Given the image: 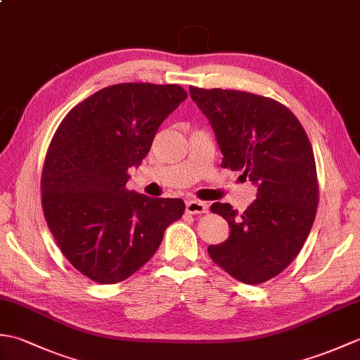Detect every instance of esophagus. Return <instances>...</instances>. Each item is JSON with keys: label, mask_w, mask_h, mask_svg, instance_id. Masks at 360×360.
I'll return each mask as SVG.
<instances>
[{"label": "esophagus", "mask_w": 360, "mask_h": 360, "mask_svg": "<svg viewBox=\"0 0 360 360\" xmlns=\"http://www.w3.org/2000/svg\"><path fill=\"white\" fill-rule=\"evenodd\" d=\"M209 205L202 202V201H198V200H188L186 202V210L190 215H196V213H207Z\"/></svg>", "instance_id": "obj_1"}]
</instances>
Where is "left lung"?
<instances>
[{
  "label": "left lung",
  "instance_id": "obj_1",
  "mask_svg": "<svg viewBox=\"0 0 360 360\" xmlns=\"http://www.w3.org/2000/svg\"><path fill=\"white\" fill-rule=\"evenodd\" d=\"M209 119L224 168L258 186L243 213L215 202L212 212L231 226L229 238L209 255L233 278L259 285L277 277L302 250L316 219L319 181L312 145L288 106L235 89L190 86Z\"/></svg>",
  "mask_w": 360,
  "mask_h": 360
}]
</instances>
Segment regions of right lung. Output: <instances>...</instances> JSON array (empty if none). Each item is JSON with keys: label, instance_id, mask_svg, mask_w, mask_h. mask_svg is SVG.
<instances>
[{"label": "right lung", "instance_id": "1", "mask_svg": "<svg viewBox=\"0 0 360 360\" xmlns=\"http://www.w3.org/2000/svg\"><path fill=\"white\" fill-rule=\"evenodd\" d=\"M187 98L179 85L117 83L75 105L53 133L41 172L44 219L85 277L114 285L155 255L186 204L127 188L160 124Z\"/></svg>", "mask_w": 360, "mask_h": 360}]
</instances>
